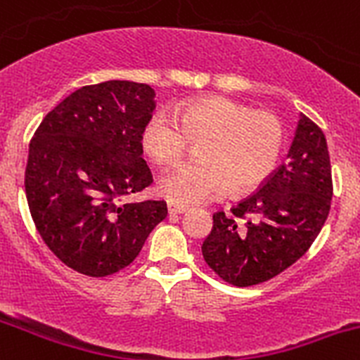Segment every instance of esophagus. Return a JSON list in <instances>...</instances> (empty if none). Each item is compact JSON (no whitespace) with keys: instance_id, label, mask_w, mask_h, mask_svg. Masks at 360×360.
<instances>
[{"instance_id":"34e87169","label":"esophagus","mask_w":360,"mask_h":360,"mask_svg":"<svg viewBox=\"0 0 360 360\" xmlns=\"http://www.w3.org/2000/svg\"><path fill=\"white\" fill-rule=\"evenodd\" d=\"M167 209H169V214H183V212H186L188 209H190V205L177 204V202H169Z\"/></svg>"}]
</instances>
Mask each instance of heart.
<instances>
[{
    "label": "heart",
    "instance_id": "heart-1",
    "mask_svg": "<svg viewBox=\"0 0 360 360\" xmlns=\"http://www.w3.org/2000/svg\"><path fill=\"white\" fill-rule=\"evenodd\" d=\"M197 146L198 162L179 165L160 179L169 200L195 204L232 188H253L273 172L283 148V124L271 110H251L225 96L156 110L142 130V148L156 163H172Z\"/></svg>",
    "mask_w": 360,
    "mask_h": 360
}]
</instances>
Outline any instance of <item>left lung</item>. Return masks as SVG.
Listing matches in <instances>:
<instances>
[{
	"instance_id": "left-lung-1",
	"label": "left lung",
	"mask_w": 360,
	"mask_h": 360,
	"mask_svg": "<svg viewBox=\"0 0 360 360\" xmlns=\"http://www.w3.org/2000/svg\"><path fill=\"white\" fill-rule=\"evenodd\" d=\"M333 174L323 131L301 114L287 162L258 190L212 214L202 244L209 267L236 287L264 283L299 260L330 211Z\"/></svg>"
}]
</instances>
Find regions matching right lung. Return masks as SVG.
<instances>
[{"label": "right lung", "instance_id": "1", "mask_svg": "<svg viewBox=\"0 0 360 360\" xmlns=\"http://www.w3.org/2000/svg\"><path fill=\"white\" fill-rule=\"evenodd\" d=\"M155 107L148 84L84 86L31 139L24 176L31 218L49 250L77 273H120L165 219V202L127 200L153 183L142 130Z\"/></svg>", "mask_w": 360, "mask_h": 360}]
</instances>
